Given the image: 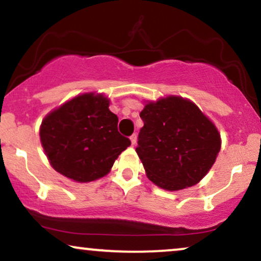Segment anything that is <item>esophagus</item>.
I'll return each instance as SVG.
<instances>
[{
  "label": "esophagus",
  "mask_w": 261,
  "mask_h": 261,
  "mask_svg": "<svg viewBox=\"0 0 261 261\" xmlns=\"http://www.w3.org/2000/svg\"><path fill=\"white\" fill-rule=\"evenodd\" d=\"M137 140H138L137 134H133V135H132V137H130V143H132V145H133V146H134L135 144H137Z\"/></svg>",
  "instance_id": "esophagus-1"
}]
</instances>
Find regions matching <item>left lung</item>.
<instances>
[{"instance_id":"obj_1","label":"left lung","mask_w":261,"mask_h":261,"mask_svg":"<svg viewBox=\"0 0 261 261\" xmlns=\"http://www.w3.org/2000/svg\"><path fill=\"white\" fill-rule=\"evenodd\" d=\"M137 153L148 180L165 191L197 185L215 164L221 134L187 98L168 96L146 101Z\"/></svg>"}]
</instances>
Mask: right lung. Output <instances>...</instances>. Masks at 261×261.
<instances>
[{
  "instance_id": "right-lung-1",
  "label": "right lung",
  "mask_w": 261,
  "mask_h": 261,
  "mask_svg": "<svg viewBox=\"0 0 261 261\" xmlns=\"http://www.w3.org/2000/svg\"><path fill=\"white\" fill-rule=\"evenodd\" d=\"M110 99L89 92L50 111L40 124V143L61 175L75 182H91L109 174L130 140L118 133V118Z\"/></svg>"
}]
</instances>
